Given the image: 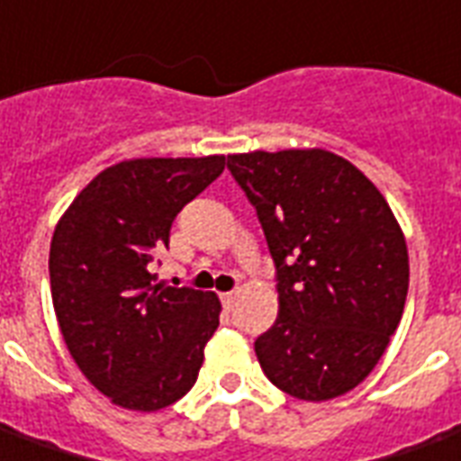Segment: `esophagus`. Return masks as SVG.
I'll return each mask as SVG.
<instances>
[{
	"label": "esophagus",
	"instance_id": "34e87169",
	"mask_svg": "<svg viewBox=\"0 0 461 461\" xmlns=\"http://www.w3.org/2000/svg\"><path fill=\"white\" fill-rule=\"evenodd\" d=\"M222 304H224V309H234V304H237V293H224Z\"/></svg>",
	"mask_w": 461,
	"mask_h": 461
}]
</instances>
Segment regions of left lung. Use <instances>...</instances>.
I'll list each match as a JSON object with an SVG mask.
<instances>
[{
	"instance_id": "obj_1",
	"label": "left lung",
	"mask_w": 461,
	"mask_h": 461,
	"mask_svg": "<svg viewBox=\"0 0 461 461\" xmlns=\"http://www.w3.org/2000/svg\"><path fill=\"white\" fill-rule=\"evenodd\" d=\"M276 263V324L256 339L266 377L302 402L363 382L402 321L409 251L392 207L326 149L230 154Z\"/></svg>"
}]
</instances>
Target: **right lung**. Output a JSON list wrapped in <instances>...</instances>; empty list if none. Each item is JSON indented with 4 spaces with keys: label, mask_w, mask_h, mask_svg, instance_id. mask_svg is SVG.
<instances>
[{
    "label": "right lung",
    "mask_w": 461,
    "mask_h": 461,
    "mask_svg": "<svg viewBox=\"0 0 461 461\" xmlns=\"http://www.w3.org/2000/svg\"><path fill=\"white\" fill-rule=\"evenodd\" d=\"M222 154L104 168L59 217L50 293L84 377L115 406L159 411L188 394L220 326L215 293L157 283L171 222L224 171Z\"/></svg>",
    "instance_id": "right-lung-1"
}]
</instances>
